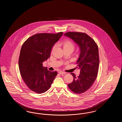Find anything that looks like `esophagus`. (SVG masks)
Instances as JSON below:
<instances>
[{"label": "esophagus", "instance_id": "34e87169", "mask_svg": "<svg viewBox=\"0 0 122 122\" xmlns=\"http://www.w3.org/2000/svg\"><path fill=\"white\" fill-rule=\"evenodd\" d=\"M59 73L60 74V75H65L66 74V72H63V71H60L59 72Z\"/></svg>", "mask_w": 122, "mask_h": 122}]
</instances>
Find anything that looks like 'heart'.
<instances>
[{"instance_id":"heart-1","label":"heart","mask_w":122,"mask_h":122,"mask_svg":"<svg viewBox=\"0 0 122 122\" xmlns=\"http://www.w3.org/2000/svg\"><path fill=\"white\" fill-rule=\"evenodd\" d=\"M60 45H62L63 47V49H67V48H71L74 49V45L73 43L69 40H65L64 41H61L60 43ZM56 47V46H53L52 50H53Z\"/></svg>"}]
</instances>
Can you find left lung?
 <instances>
[{
    "instance_id": "obj_1",
    "label": "left lung",
    "mask_w": 122,
    "mask_h": 122,
    "mask_svg": "<svg viewBox=\"0 0 122 122\" xmlns=\"http://www.w3.org/2000/svg\"><path fill=\"white\" fill-rule=\"evenodd\" d=\"M75 41L80 48V53L76 64L81 70L80 75L70 73L74 78L68 84L70 90L77 94L86 92L96 80L99 65L98 48L93 39L84 33L68 32L64 34Z\"/></svg>"
}]
</instances>
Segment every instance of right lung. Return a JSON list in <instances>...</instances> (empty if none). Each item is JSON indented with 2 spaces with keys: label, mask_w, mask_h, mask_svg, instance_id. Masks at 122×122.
I'll return each instance as SVG.
<instances>
[{
  "label": "right lung",
  "mask_w": 122,
  "mask_h": 122,
  "mask_svg": "<svg viewBox=\"0 0 122 122\" xmlns=\"http://www.w3.org/2000/svg\"><path fill=\"white\" fill-rule=\"evenodd\" d=\"M63 34L39 33L33 35L24 43L19 59L21 76L27 87L36 93L46 92L57 75L42 66L50 56L52 46Z\"/></svg>",
  "instance_id": "right-lung-1"
}]
</instances>
